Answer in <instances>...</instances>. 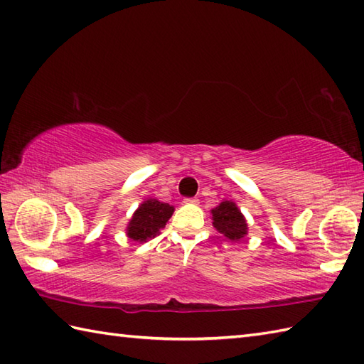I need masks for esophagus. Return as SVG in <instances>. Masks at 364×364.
I'll return each instance as SVG.
<instances>
[{
    "label": "esophagus",
    "instance_id": "obj_1",
    "mask_svg": "<svg viewBox=\"0 0 364 364\" xmlns=\"http://www.w3.org/2000/svg\"><path fill=\"white\" fill-rule=\"evenodd\" d=\"M184 203H188V205H198L200 202H198V198L192 197V198H184Z\"/></svg>",
    "mask_w": 364,
    "mask_h": 364
}]
</instances>
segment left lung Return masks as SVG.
<instances>
[{"mask_svg": "<svg viewBox=\"0 0 364 364\" xmlns=\"http://www.w3.org/2000/svg\"><path fill=\"white\" fill-rule=\"evenodd\" d=\"M211 215L213 227L230 241H241L244 236H247V231H249L247 220L237 205L231 200H223L218 206L213 208Z\"/></svg>", "mask_w": 364, "mask_h": 364, "instance_id": "1", "label": "left lung"}]
</instances>
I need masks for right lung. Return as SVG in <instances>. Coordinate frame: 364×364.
<instances>
[{"mask_svg":"<svg viewBox=\"0 0 364 364\" xmlns=\"http://www.w3.org/2000/svg\"><path fill=\"white\" fill-rule=\"evenodd\" d=\"M175 208L168 203L159 202L156 198H146L139 205L133 218L127 225V236L131 241L146 242L149 239L158 236L172 218Z\"/></svg>","mask_w":364,"mask_h":364,"instance_id":"obj_1","label":"right lung"}]
</instances>
